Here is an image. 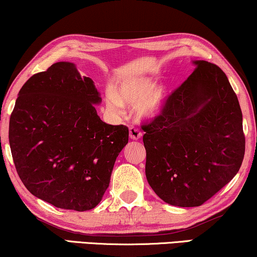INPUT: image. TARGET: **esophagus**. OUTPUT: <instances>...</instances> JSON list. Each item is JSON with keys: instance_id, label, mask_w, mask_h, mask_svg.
<instances>
[{"instance_id": "obj_1", "label": "esophagus", "mask_w": 257, "mask_h": 257, "mask_svg": "<svg viewBox=\"0 0 257 257\" xmlns=\"http://www.w3.org/2000/svg\"><path fill=\"white\" fill-rule=\"evenodd\" d=\"M128 131H130V138L133 140H138L143 137V133L139 131L138 127H135V126H131Z\"/></svg>"}]
</instances>
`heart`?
<instances>
[{"label":"heart","instance_id":"b5f03b06","mask_svg":"<svg viewBox=\"0 0 257 257\" xmlns=\"http://www.w3.org/2000/svg\"><path fill=\"white\" fill-rule=\"evenodd\" d=\"M146 77L128 79L122 82L118 92L112 87L106 90L105 104L107 111L115 117L124 114L125 105H137V114L143 119L156 117L163 110L167 97V89L164 85H157Z\"/></svg>","mask_w":257,"mask_h":257}]
</instances>
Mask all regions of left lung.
<instances>
[{
  "instance_id": "obj_1",
  "label": "left lung",
  "mask_w": 257,
  "mask_h": 257,
  "mask_svg": "<svg viewBox=\"0 0 257 257\" xmlns=\"http://www.w3.org/2000/svg\"><path fill=\"white\" fill-rule=\"evenodd\" d=\"M142 128L145 173L156 194L179 207H198L240 170L245 139L242 112L226 73L206 61Z\"/></svg>"
}]
</instances>
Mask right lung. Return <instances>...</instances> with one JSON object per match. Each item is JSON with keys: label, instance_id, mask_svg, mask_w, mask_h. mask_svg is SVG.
<instances>
[{"label": "right lung", "instance_id": "1", "mask_svg": "<svg viewBox=\"0 0 257 257\" xmlns=\"http://www.w3.org/2000/svg\"><path fill=\"white\" fill-rule=\"evenodd\" d=\"M100 101L93 80L69 62L55 63L22 86L10 115L9 144L31 194L78 212L100 202L128 143L125 125H108L97 114Z\"/></svg>", "mask_w": 257, "mask_h": 257}]
</instances>
